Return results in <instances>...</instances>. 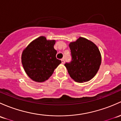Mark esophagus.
<instances>
[{"mask_svg":"<svg viewBox=\"0 0 121 121\" xmlns=\"http://www.w3.org/2000/svg\"><path fill=\"white\" fill-rule=\"evenodd\" d=\"M64 63H65L64 60V59H61V63H62V64H64Z\"/></svg>","mask_w":121,"mask_h":121,"instance_id":"esophagus-1","label":"esophagus"}]
</instances>
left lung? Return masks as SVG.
<instances>
[{
    "mask_svg": "<svg viewBox=\"0 0 121 121\" xmlns=\"http://www.w3.org/2000/svg\"><path fill=\"white\" fill-rule=\"evenodd\" d=\"M72 61L65 64L72 79L79 83L87 82L97 73L101 63V56L97 46L83 37L69 44Z\"/></svg>",
    "mask_w": 121,
    "mask_h": 121,
    "instance_id": "1",
    "label": "left lung"
}]
</instances>
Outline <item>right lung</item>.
<instances>
[{
  "label": "right lung",
  "mask_w": 121,
  "mask_h": 121,
  "mask_svg": "<svg viewBox=\"0 0 121 121\" xmlns=\"http://www.w3.org/2000/svg\"><path fill=\"white\" fill-rule=\"evenodd\" d=\"M55 40H47L43 36L32 41L22 51L21 62L27 75L32 81L43 82L53 74L61 63L56 58Z\"/></svg>",
  "instance_id": "1"
}]
</instances>
